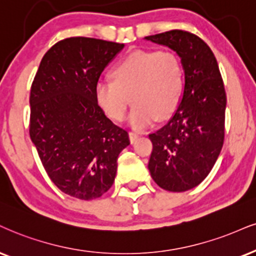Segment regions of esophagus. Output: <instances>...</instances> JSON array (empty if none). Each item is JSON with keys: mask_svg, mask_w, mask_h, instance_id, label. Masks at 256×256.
Wrapping results in <instances>:
<instances>
[{"mask_svg": "<svg viewBox=\"0 0 256 256\" xmlns=\"http://www.w3.org/2000/svg\"><path fill=\"white\" fill-rule=\"evenodd\" d=\"M138 133H135V132H129V140H130L132 144L135 142V141L138 140Z\"/></svg>", "mask_w": 256, "mask_h": 256, "instance_id": "1", "label": "esophagus"}]
</instances>
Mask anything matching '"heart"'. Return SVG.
Instances as JSON below:
<instances>
[{
    "mask_svg": "<svg viewBox=\"0 0 256 256\" xmlns=\"http://www.w3.org/2000/svg\"><path fill=\"white\" fill-rule=\"evenodd\" d=\"M112 82L94 85V100L112 121H122L135 103L128 123L144 129L156 120L172 115L184 92L185 76L180 59L168 51H134L112 71Z\"/></svg>",
    "mask_w": 256,
    "mask_h": 256,
    "instance_id": "heart-1",
    "label": "heart"
}]
</instances>
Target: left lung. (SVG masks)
<instances>
[{
	"mask_svg": "<svg viewBox=\"0 0 256 256\" xmlns=\"http://www.w3.org/2000/svg\"><path fill=\"white\" fill-rule=\"evenodd\" d=\"M144 39L170 47L185 74L180 103L168 122L150 134L153 144L148 170L160 188L184 192L206 178L224 141L226 96L210 47L186 30H170Z\"/></svg>",
	"mask_w": 256,
	"mask_h": 256,
	"instance_id": "left-lung-1",
	"label": "left lung"
}]
</instances>
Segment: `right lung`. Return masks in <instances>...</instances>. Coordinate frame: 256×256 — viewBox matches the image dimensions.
<instances>
[{"label":"right lung","instance_id":"1","mask_svg":"<svg viewBox=\"0 0 256 256\" xmlns=\"http://www.w3.org/2000/svg\"><path fill=\"white\" fill-rule=\"evenodd\" d=\"M123 47L68 38L46 52L32 84V142L56 188L78 200H94L112 188L118 154L130 144L94 100L100 74Z\"/></svg>","mask_w":256,"mask_h":256}]
</instances>
